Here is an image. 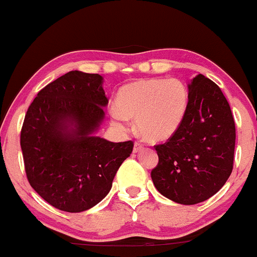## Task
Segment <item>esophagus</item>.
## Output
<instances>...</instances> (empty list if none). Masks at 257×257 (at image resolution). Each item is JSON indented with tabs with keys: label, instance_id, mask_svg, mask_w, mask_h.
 <instances>
[{
	"label": "esophagus",
	"instance_id": "obj_1",
	"mask_svg": "<svg viewBox=\"0 0 257 257\" xmlns=\"http://www.w3.org/2000/svg\"><path fill=\"white\" fill-rule=\"evenodd\" d=\"M143 149H144L143 144L139 143V141H135V143H134V149H133V151L137 153V152H140Z\"/></svg>",
	"mask_w": 257,
	"mask_h": 257
}]
</instances>
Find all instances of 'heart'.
<instances>
[{"mask_svg":"<svg viewBox=\"0 0 257 257\" xmlns=\"http://www.w3.org/2000/svg\"><path fill=\"white\" fill-rule=\"evenodd\" d=\"M188 90L178 78L139 79L123 85L116 96L111 120L117 128H125V118L135 119L138 132L153 143L172 138L187 113Z\"/></svg>","mask_w":257,"mask_h":257,"instance_id":"1","label":"heart"}]
</instances>
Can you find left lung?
<instances>
[{
    "instance_id": "obj_1",
    "label": "left lung",
    "mask_w": 257,
    "mask_h": 257,
    "mask_svg": "<svg viewBox=\"0 0 257 257\" xmlns=\"http://www.w3.org/2000/svg\"><path fill=\"white\" fill-rule=\"evenodd\" d=\"M188 108L179 131L155 146L151 172L158 192L173 202H204L226 184L233 169L235 126L231 107L219 88L202 73L188 83Z\"/></svg>"
}]
</instances>
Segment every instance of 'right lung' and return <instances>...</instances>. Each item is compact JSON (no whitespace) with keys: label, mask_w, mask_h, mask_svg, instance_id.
<instances>
[{"label":"right lung","mask_w":257,"mask_h":257,"mask_svg":"<svg viewBox=\"0 0 257 257\" xmlns=\"http://www.w3.org/2000/svg\"><path fill=\"white\" fill-rule=\"evenodd\" d=\"M104 78L70 71L38 91L20 134L26 176L47 203L81 213L107 196L133 141L96 137L108 104Z\"/></svg>","instance_id":"1"}]
</instances>
